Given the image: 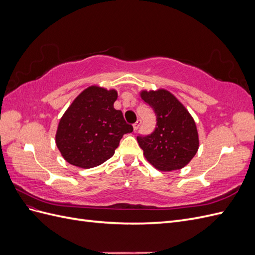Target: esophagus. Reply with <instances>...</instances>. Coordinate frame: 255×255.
<instances>
[{
  "instance_id": "1",
  "label": "esophagus",
  "mask_w": 255,
  "mask_h": 255,
  "mask_svg": "<svg viewBox=\"0 0 255 255\" xmlns=\"http://www.w3.org/2000/svg\"><path fill=\"white\" fill-rule=\"evenodd\" d=\"M139 126H140V121L139 120H137L134 125H133V128H134V130H137V128H139Z\"/></svg>"
}]
</instances>
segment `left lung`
<instances>
[{"label": "left lung", "mask_w": 255, "mask_h": 255, "mask_svg": "<svg viewBox=\"0 0 255 255\" xmlns=\"http://www.w3.org/2000/svg\"><path fill=\"white\" fill-rule=\"evenodd\" d=\"M140 97L156 116V128L153 133L137 136L144 157L160 171L185 167L199 149L195 120L168 90H142Z\"/></svg>", "instance_id": "obj_1"}]
</instances>
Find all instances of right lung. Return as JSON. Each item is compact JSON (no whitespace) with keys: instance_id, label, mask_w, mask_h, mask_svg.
<instances>
[{"instance_id":"1","label":"right lung","mask_w":255,"mask_h":255,"mask_svg":"<svg viewBox=\"0 0 255 255\" xmlns=\"http://www.w3.org/2000/svg\"><path fill=\"white\" fill-rule=\"evenodd\" d=\"M117 97L115 89L90 86L68 107L55 141L69 164L84 169L101 165L114 155L122 136L133 132L122 112L114 109Z\"/></svg>"}]
</instances>
